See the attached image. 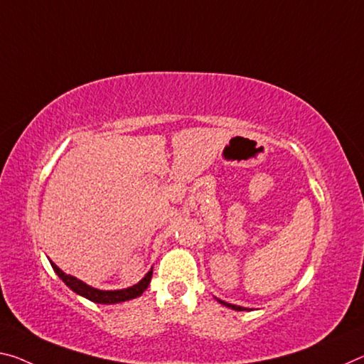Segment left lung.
I'll use <instances>...</instances> for the list:
<instances>
[{"instance_id":"left-lung-1","label":"left lung","mask_w":364,"mask_h":364,"mask_svg":"<svg viewBox=\"0 0 364 364\" xmlns=\"http://www.w3.org/2000/svg\"><path fill=\"white\" fill-rule=\"evenodd\" d=\"M217 301H220V304H223V306H227V308H232V309H235V311H245V308H241V306H236V304L225 303V301H222V299H218V298H217Z\"/></svg>"}]
</instances>
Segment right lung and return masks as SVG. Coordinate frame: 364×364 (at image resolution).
Listing matches in <instances>:
<instances>
[{
    "mask_svg": "<svg viewBox=\"0 0 364 364\" xmlns=\"http://www.w3.org/2000/svg\"><path fill=\"white\" fill-rule=\"evenodd\" d=\"M50 264H51V267H53L55 272L58 274V277H60V279L65 282V284L71 288L74 293H77V295L87 298L94 303H100V304L123 303V301H128V299L141 296L142 293L147 290V287H149V284H151V279H152V269H151L146 274V277H144V279L139 282V284L132 285L129 288H123V290H99V288H94L87 284H84L82 280H77L76 277L65 274L55 262L50 261Z\"/></svg>",
    "mask_w": 364,
    "mask_h": 364,
    "instance_id": "right-lung-1",
    "label": "right lung"
}]
</instances>
